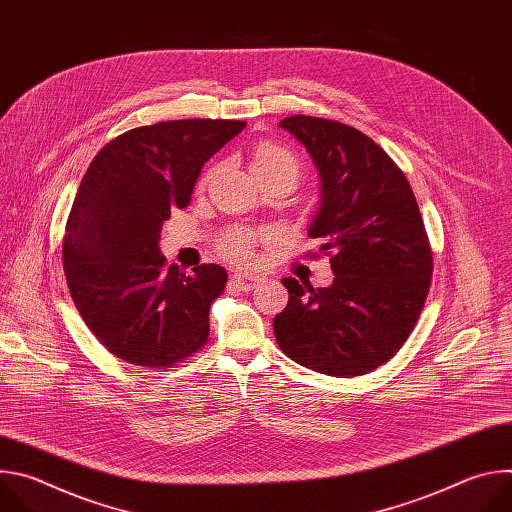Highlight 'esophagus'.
Segmentation results:
<instances>
[{"label": "esophagus", "mask_w": 512, "mask_h": 512, "mask_svg": "<svg viewBox=\"0 0 512 512\" xmlns=\"http://www.w3.org/2000/svg\"><path fill=\"white\" fill-rule=\"evenodd\" d=\"M231 281L235 283V285H239L241 289H245V291H249V289H253L259 281H261V277L259 275H253V273H243V271H235L233 275H231Z\"/></svg>", "instance_id": "34e87169"}]
</instances>
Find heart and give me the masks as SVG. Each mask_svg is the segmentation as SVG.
<instances>
[{
	"instance_id": "obj_1",
	"label": "heart",
	"mask_w": 512,
	"mask_h": 512,
	"mask_svg": "<svg viewBox=\"0 0 512 512\" xmlns=\"http://www.w3.org/2000/svg\"><path fill=\"white\" fill-rule=\"evenodd\" d=\"M283 166H296L298 168L296 158L291 156L285 148H281V145L271 143V141H263L253 150V156H251V172L253 174L273 172V170L283 168ZM255 239H257L255 233L245 231V229H237V231H233L225 237L223 251L229 259H233L237 263H249L251 257H253L251 247H253Z\"/></svg>"
}]
</instances>
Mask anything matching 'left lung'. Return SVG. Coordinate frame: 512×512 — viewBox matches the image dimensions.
Listing matches in <instances>:
<instances>
[{
    "mask_svg": "<svg viewBox=\"0 0 512 512\" xmlns=\"http://www.w3.org/2000/svg\"><path fill=\"white\" fill-rule=\"evenodd\" d=\"M320 174L308 235L332 251L328 287L283 277L289 302L273 318L279 348L322 375L358 377L409 338L433 259L417 200L397 164L358 129L308 115L281 119Z\"/></svg>",
    "mask_w": 512,
    "mask_h": 512,
    "instance_id": "left-lung-1",
    "label": "left lung"
}]
</instances>
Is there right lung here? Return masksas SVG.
Listing matches in <instances>:
<instances>
[{
    "label": "right lung",
    "mask_w": 512,
    "mask_h": 512,
    "mask_svg": "<svg viewBox=\"0 0 512 512\" xmlns=\"http://www.w3.org/2000/svg\"><path fill=\"white\" fill-rule=\"evenodd\" d=\"M245 121L178 119L131 129L95 156L72 202L62 265L81 318L135 367H172L208 338L227 271L166 265L162 225L190 202L202 166Z\"/></svg>",
    "instance_id": "1"
}]
</instances>
